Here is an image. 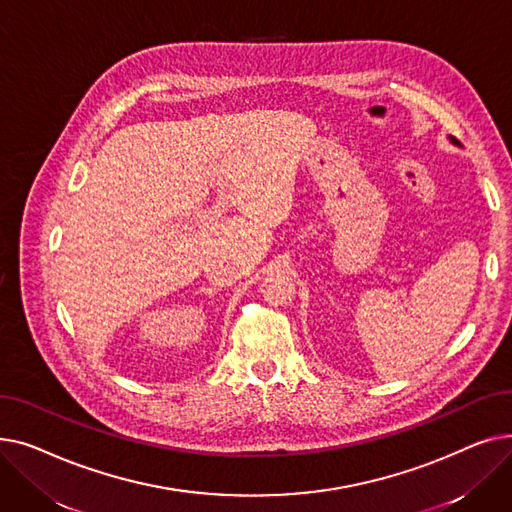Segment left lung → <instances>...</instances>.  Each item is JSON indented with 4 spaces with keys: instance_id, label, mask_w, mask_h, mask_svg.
<instances>
[{
    "instance_id": "8db88e82",
    "label": "left lung",
    "mask_w": 512,
    "mask_h": 512,
    "mask_svg": "<svg viewBox=\"0 0 512 512\" xmlns=\"http://www.w3.org/2000/svg\"><path fill=\"white\" fill-rule=\"evenodd\" d=\"M452 141H454V143H456V145H459V141H456V139H452Z\"/></svg>"
}]
</instances>
